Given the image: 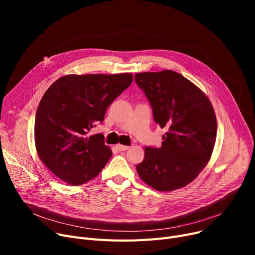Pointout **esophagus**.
<instances>
[{
  "instance_id": "34e87169",
  "label": "esophagus",
  "mask_w": 255,
  "mask_h": 255,
  "mask_svg": "<svg viewBox=\"0 0 255 255\" xmlns=\"http://www.w3.org/2000/svg\"><path fill=\"white\" fill-rule=\"evenodd\" d=\"M117 149L119 151H127L129 149V145H123V144H117Z\"/></svg>"
}]
</instances>
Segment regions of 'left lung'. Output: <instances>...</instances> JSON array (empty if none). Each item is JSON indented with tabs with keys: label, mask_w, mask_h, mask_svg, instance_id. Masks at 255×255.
I'll return each instance as SVG.
<instances>
[{
	"label": "left lung",
	"mask_w": 255,
	"mask_h": 255,
	"mask_svg": "<svg viewBox=\"0 0 255 255\" xmlns=\"http://www.w3.org/2000/svg\"><path fill=\"white\" fill-rule=\"evenodd\" d=\"M155 122L165 128L160 148L145 146L136 165L139 178L158 191L189 184L207 165L216 140L217 122L208 97L182 74L163 70L136 73Z\"/></svg>",
	"instance_id": "8db88e82"
}]
</instances>
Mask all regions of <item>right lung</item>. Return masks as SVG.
Listing matches in <instances>:
<instances>
[{"mask_svg": "<svg viewBox=\"0 0 255 255\" xmlns=\"http://www.w3.org/2000/svg\"><path fill=\"white\" fill-rule=\"evenodd\" d=\"M132 83L131 73L66 75L53 83L39 103L35 143L52 173L73 186L98 176L112 157L101 133L107 107Z\"/></svg>", "mask_w": 255, "mask_h": 255, "instance_id": "obj_1", "label": "right lung"}]
</instances>
